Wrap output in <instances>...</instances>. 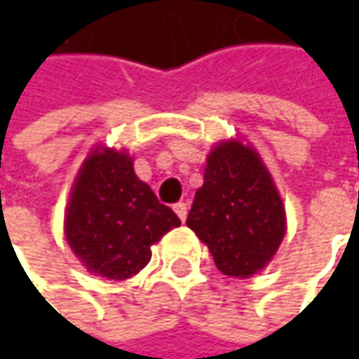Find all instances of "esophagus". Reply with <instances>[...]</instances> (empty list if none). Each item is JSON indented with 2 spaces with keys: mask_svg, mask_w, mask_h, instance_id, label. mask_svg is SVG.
Returning a JSON list of instances; mask_svg holds the SVG:
<instances>
[{
  "mask_svg": "<svg viewBox=\"0 0 359 359\" xmlns=\"http://www.w3.org/2000/svg\"><path fill=\"white\" fill-rule=\"evenodd\" d=\"M173 210H175V214H177V217H180L182 222H186V217H187V203H186V201H177V203L173 205Z\"/></svg>",
  "mask_w": 359,
  "mask_h": 359,
  "instance_id": "obj_1",
  "label": "esophagus"
}]
</instances>
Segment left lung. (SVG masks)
<instances>
[{
	"label": "left lung",
	"instance_id": "left-lung-1",
	"mask_svg": "<svg viewBox=\"0 0 359 359\" xmlns=\"http://www.w3.org/2000/svg\"><path fill=\"white\" fill-rule=\"evenodd\" d=\"M186 224L222 273L250 278L268 266L285 236V210L254 147L238 140L215 145Z\"/></svg>",
	"mask_w": 359,
	"mask_h": 359
}]
</instances>
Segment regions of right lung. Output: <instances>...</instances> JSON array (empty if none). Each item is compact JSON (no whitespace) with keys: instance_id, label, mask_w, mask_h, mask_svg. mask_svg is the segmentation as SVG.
Instances as JSON below:
<instances>
[{"instance_id":"obj_1","label":"right lung","mask_w":359,"mask_h":359,"mask_svg":"<svg viewBox=\"0 0 359 359\" xmlns=\"http://www.w3.org/2000/svg\"><path fill=\"white\" fill-rule=\"evenodd\" d=\"M182 226L172 208L133 172L128 151L95 147L83 161L65 212V238L88 271L128 280L151 259V245Z\"/></svg>"}]
</instances>
